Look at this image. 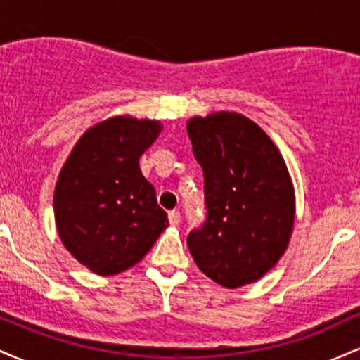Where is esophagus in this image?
<instances>
[{
  "mask_svg": "<svg viewBox=\"0 0 360 360\" xmlns=\"http://www.w3.org/2000/svg\"><path fill=\"white\" fill-rule=\"evenodd\" d=\"M169 223H171L172 226H177L181 223V213L176 212V210H172V212H169Z\"/></svg>",
  "mask_w": 360,
  "mask_h": 360,
  "instance_id": "1",
  "label": "esophagus"
}]
</instances>
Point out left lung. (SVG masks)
Returning <instances> with one entry per match:
<instances>
[{
    "label": "left lung",
    "mask_w": 360,
    "mask_h": 360,
    "mask_svg": "<svg viewBox=\"0 0 360 360\" xmlns=\"http://www.w3.org/2000/svg\"><path fill=\"white\" fill-rule=\"evenodd\" d=\"M203 169L206 220L188 235L194 262L223 288L262 278L286 250L295 225V188L278 147L235 111L186 123Z\"/></svg>",
    "instance_id": "obj_1"
}]
</instances>
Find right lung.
<instances>
[{
	"mask_svg": "<svg viewBox=\"0 0 360 360\" xmlns=\"http://www.w3.org/2000/svg\"><path fill=\"white\" fill-rule=\"evenodd\" d=\"M160 130L157 120L108 118L77 140L62 167L53 191L57 232L94 274L135 266L167 229V213L139 166Z\"/></svg>",
	"mask_w": 360,
	"mask_h": 360,
	"instance_id": "obj_1",
	"label": "right lung"
}]
</instances>
